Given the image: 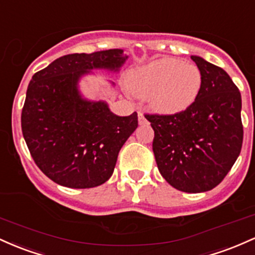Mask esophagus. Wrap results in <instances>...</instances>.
Masks as SVG:
<instances>
[{
    "label": "esophagus",
    "instance_id": "obj_1",
    "mask_svg": "<svg viewBox=\"0 0 255 255\" xmlns=\"http://www.w3.org/2000/svg\"><path fill=\"white\" fill-rule=\"evenodd\" d=\"M138 124L139 125H145L147 124V119H145L143 112H138Z\"/></svg>",
    "mask_w": 255,
    "mask_h": 255
}]
</instances>
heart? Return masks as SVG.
I'll return each mask as SVG.
<instances>
[{"mask_svg": "<svg viewBox=\"0 0 255 255\" xmlns=\"http://www.w3.org/2000/svg\"><path fill=\"white\" fill-rule=\"evenodd\" d=\"M202 72L193 62L178 58L153 60L128 72L127 87L132 95L147 97L148 106L160 114L188 110L201 93Z\"/></svg>", "mask_w": 255, "mask_h": 255, "instance_id": "1", "label": "heart"}]
</instances>
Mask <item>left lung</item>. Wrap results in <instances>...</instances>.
Segmentation results:
<instances>
[{
  "label": "left lung",
  "instance_id": "1",
  "mask_svg": "<svg viewBox=\"0 0 255 255\" xmlns=\"http://www.w3.org/2000/svg\"><path fill=\"white\" fill-rule=\"evenodd\" d=\"M201 70V93L188 110L172 116L145 114L154 130L153 151L161 176L184 193L213 189L242 148L241 94L223 68L191 56Z\"/></svg>",
  "mask_w": 255,
  "mask_h": 255
}]
</instances>
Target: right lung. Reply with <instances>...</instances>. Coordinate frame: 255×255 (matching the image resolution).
<instances>
[{"instance_id":"obj_1","label":"right lung","mask_w":255,"mask_h":255,"mask_svg":"<svg viewBox=\"0 0 255 255\" xmlns=\"http://www.w3.org/2000/svg\"><path fill=\"white\" fill-rule=\"evenodd\" d=\"M128 58L123 49L68 54L32 76L21 112L22 136L53 182L85 189L111 178L119 150L138 127L137 113L116 116L106 101L83 96L79 82L93 70L118 73Z\"/></svg>"}]
</instances>
